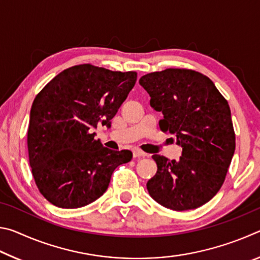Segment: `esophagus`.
<instances>
[{
    "mask_svg": "<svg viewBox=\"0 0 260 260\" xmlns=\"http://www.w3.org/2000/svg\"><path fill=\"white\" fill-rule=\"evenodd\" d=\"M133 156L136 158V157H144L147 156L146 152H143L142 150H139V149H135V150L133 151Z\"/></svg>",
    "mask_w": 260,
    "mask_h": 260,
    "instance_id": "34e87169",
    "label": "esophagus"
}]
</instances>
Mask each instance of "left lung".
Wrapping results in <instances>:
<instances>
[{"label": "left lung", "mask_w": 260, "mask_h": 260, "mask_svg": "<svg viewBox=\"0 0 260 260\" xmlns=\"http://www.w3.org/2000/svg\"><path fill=\"white\" fill-rule=\"evenodd\" d=\"M150 105L164 114L159 127L182 147L178 161L153 155L157 173L147 189L157 203L174 211L200 208L226 179L235 151L227 100L211 79L189 69H166L141 77Z\"/></svg>", "instance_id": "1"}]
</instances>
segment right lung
Masks as SVG:
<instances>
[{"label":"right lung","instance_id":"1","mask_svg":"<svg viewBox=\"0 0 260 260\" xmlns=\"http://www.w3.org/2000/svg\"><path fill=\"white\" fill-rule=\"evenodd\" d=\"M138 73L80 64L42 88L30 108L28 160L35 184L58 208L90 204L109 187L113 171L132 151H113L95 140L93 128L110 126L134 87Z\"/></svg>","mask_w":260,"mask_h":260}]
</instances>
